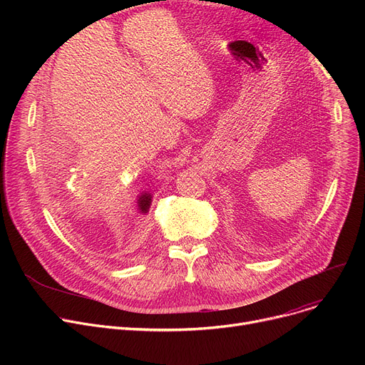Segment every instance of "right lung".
Returning a JSON list of instances; mask_svg holds the SVG:
<instances>
[{
    "instance_id": "1",
    "label": "right lung",
    "mask_w": 365,
    "mask_h": 365,
    "mask_svg": "<svg viewBox=\"0 0 365 365\" xmlns=\"http://www.w3.org/2000/svg\"><path fill=\"white\" fill-rule=\"evenodd\" d=\"M150 202H152V195L150 194L143 192L142 195H139V198H138V210H139L142 215L148 213V210L150 207Z\"/></svg>"
}]
</instances>
